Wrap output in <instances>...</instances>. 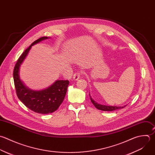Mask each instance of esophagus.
Returning <instances> with one entry per match:
<instances>
[{
	"instance_id": "esophagus-1",
	"label": "esophagus",
	"mask_w": 155,
	"mask_h": 155,
	"mask_svg": "<svg viewBox=\"0 0 155 155\" xmlns=\"http://www.w3.org/2000/svg\"><path fill=\"white\" fill-rule=\"evenodd\" d=\"M80 75H81V73H80V72H77V73H75V74L74 75V76H73V79H74V80H78L80 78Z\"/></svg>"
}]
</instances>
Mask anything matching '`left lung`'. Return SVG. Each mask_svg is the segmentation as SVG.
<instances>
[{
  "label": "left lung",
  "mask_w": 155,
  "mask_h": 155,
  "mask_svg": "<svg viewBox=\"0 0 155 155\" xmlns=\"http://www.w3.org/2000/svg\"><path fill=\"white\" fill-rule=\"evenodd\" d=\"M89 97L91 100V102L92 103V104L94 105V106L98 109V110H103V111H114L117 109H123L124 107H126V106H106V105H103V104H98L96 101H95L91 97L90 94H89Z\"/></svg>",
  "instance_id": "obj_1"
}]
</instances>
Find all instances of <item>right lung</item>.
<instances>
[{
	"instance_id": "right-lung-1",
	"label": "right lung",
	"mask_w": 155,
	"mask_h": 155,
	"mask_svg": "<svg viewBox=\"0 0 155 155\" xmlns=\"http://www.w3.org/2000/svg\"><path fill=\"white\" fill-rule=\"evenodd\" d=\"M42 37L34 41L20 55L13 71L16 94L18 99L30 110L41 114H48L57 110L65 97L68 80H57L49 87L40 91H34L26 87L20 80V67L26 57L31 47L42 40L49 38Z\"/></svg>"
}]
</instances>
